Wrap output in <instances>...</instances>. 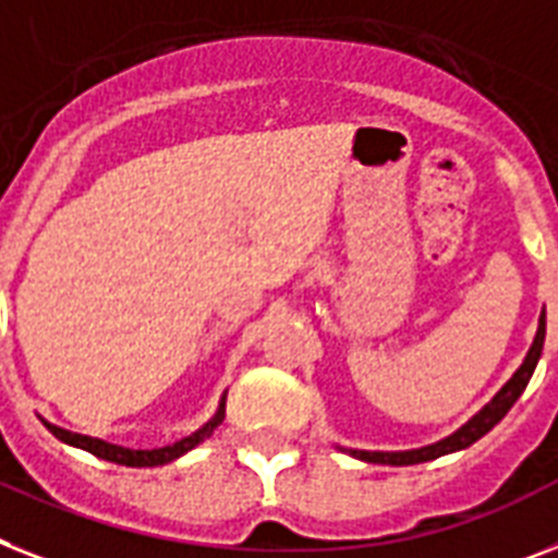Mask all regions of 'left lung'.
Here are the masks:
<instances>
[{
  "label": "left lung",
  "instance_id": "obj_1",
  "mask_svg": "<svg viewBox=\"0 0 558 558\" xmlns=\"http://www.w3.org/2000/svg\"><path fill=\"white\" fill-rule=\"evenodd\" d=\"M542 345H545V308H542L536 337H533V343L531 349H527L525 360H522V366H519L517 372H513V377L490 397V402H485L465 425H460V428L453 430V434H448V437L437 439V442H430V446L423 448H409V451H360V448H340V451H345L349 457H354V460L374 462V465H420V462H430L437 460V457H446V453L474 446L476 439L485 437V434L513 409V402L522 397V391H525V386L533 377V368H536V363H539L542 357Z\"/></svg>",
  "mask_w": 558,
  "mask_h": 558
}]
</instances>
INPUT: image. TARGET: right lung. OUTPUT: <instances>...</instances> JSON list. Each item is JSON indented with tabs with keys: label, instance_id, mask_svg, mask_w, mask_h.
<instances>
[{
	"label": "right lung",
	"instance_id": "1",
	"mask_svg": "<svg viewBox=\"0 0 558 558\" xmlns=\"http://www.w3.org/2000/svg\"><path fill=\"white\" fill-rule=\"evenodd\" d=\"M223 411H227V391H223L221 402H218V411H215L209 423L201 425L198 430H192L190 437L178 439V442H172V446L153 448V451H133V448L112 446V442H107V439L87 437V434H76V430H68L62 428V425L48 423L45 416H41V423H45V428H48L56 439H62L64 446L82 448V451L93 453V457H98V460L116 462V465H128V468H156V465H167V462L178 460V457H184V453L192 451L195 446H201V442H204V439H207L209 434L223 423Z\"/></svg>",
	"mask_w": 558,
	"mask_h": 558
}]
</instances>
